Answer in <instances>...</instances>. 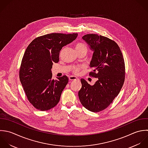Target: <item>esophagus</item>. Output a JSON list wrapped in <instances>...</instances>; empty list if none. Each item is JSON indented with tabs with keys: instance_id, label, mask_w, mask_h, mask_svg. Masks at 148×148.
<instances>
[{
	"instance_id": "34e87169",
	"label": "esophagus",
	"mask_w": 148,
	"mask_h": 148,
	"mask_svg": "<svg viewBox=\"0 0 148 148\" xmlns=\"http://www.w3.org/2000/svg\"><path fill=\"white\" fill-rule=\"evenodd\" d=\"M69 79L70 81H74V80H78L79 79L75 76H70L69 77Z\"/></svg>"
}]
</instances>
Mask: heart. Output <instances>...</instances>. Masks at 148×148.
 I'll list each match as a JSON object with an SVG mask.
<instances>
[{
  "instance_id": "obj_1",
  "label": "heart",
  "mask_w": 148,
  "mask_h": 148,
  "mask_svg": "<svg viewBox=\"0 0 148 148\" xmlns=\"http://www.w3.org/2000/svg\"><path fill=\"white\" fill-rule=\"evenodd\" d=\"M75 49H76L77 52L83 51V50L87 51V46L82 42H77L75 44ZM81 67H75L74 68L73 71L75 73H78L79 72V71L81 70Z\"/></svg>"
}]
</instances>
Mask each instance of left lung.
<instances>
[{
  "label": "left lung",
  "mask_w": 148,
  "mask_h": 148,
  "mask_svg": "<svg viewBox=\"0 0 148 148\" xmlns=\"http://www.w3.org/2000/svg\"><path fill=\"white\" fill-rule=\"evenodd\" d=\"M82 39L93 54L89 73L97 78L93 85L81 79L78 97L82 105L89 111L98 112L107 108L119 93L125 78L123 56L118 45L113 40L97 34H88Z\"/></svg>",
  "instance_id": "1"
}]
</instances>
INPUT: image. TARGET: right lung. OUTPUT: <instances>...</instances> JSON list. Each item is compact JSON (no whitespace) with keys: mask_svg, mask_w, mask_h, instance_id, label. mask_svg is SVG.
<instances>
[{"mask_svg":"<svg viewBox=\"0 0 148 148\" xmlns=\"http://www.w3.org/2000/svg\"><path fill=\"white\" fill-rule=\"evenodd\" d=\"M77 33L47 34L34 39L22 59L19 79L29 101L37 110L47 111L59 103L69 82L66 75L52 78L53 63H58L62 47L73 42Z\"/></svg>","mask_w":148,"mask_h":148,"instance_id":"1","label":"right lung"}]
</instances>
